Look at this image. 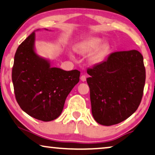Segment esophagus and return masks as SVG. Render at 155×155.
<instances>
[{
  "label": "esophagus",
  "instance_id": "esophagus-1",
  "mask_svg": "<svg viewBox=\"0 0 155 155\" xmlns=\"http://www.w3.org/2000/svg\"><path fill=\"white\" fill-rule=\"evenodd\" d=\"M80 79L83 82L85 81V80H86V77H85V75H81V77H80Z\"/></svg>",
  "mask_w": 155,
  "mask_h": 155
}]
</instances>
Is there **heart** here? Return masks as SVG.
I'll list each match as a JSON object with an SVG mask.
<instances>
[{
	"label": "heart",
	"instance_id": "heart-1",
	"mask_svg": "<svg viewBox=\"0 0 155 155\" xmlns=\"http://www.w3.org/2000/svg\"><path fill=\"white\" fill-rule=\"evenodd\" d=\"M101 40L97 38H88L78 43L76 47V51L82 55L90 54L89 61L92 63H97L102 61L109 51V45L107 43H102Z\"/></svg>",
	"mask_w": 155,
	"mask_h": 155
}]
</instances>
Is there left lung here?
Returning a JSON list of instances; mask_svg holds the SVG:
<instances>
[{"label":"left lung","instance_id":"1","mask_svg":"<svg viewBox=\"0 0 155 155\" xmlns=\"http://www.w3.org/2000/svg\"><path fill=\"white\" fill-rule=\"evenodd\" d=\"M92 114L99 124L110 126L131 116L139 107L145 82L143 57L137 50L112 53L88 68Z\"/></svg>","mask_w":155,"mask_h":155}]
</instances>
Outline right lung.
I'll return each instance as SVG.
<instances>
[{"label":"right lung","instance_id":"1","mask_svg":"<svg viewBox=\"0 0 155 155\" xmlns=\"http://www.w3.org/2000/svg\"><path fill=\"white\" fill-rule=\"evenodd\" d=\"M35 32L17 48L12 71L16 100L21 108L44 122L56 119L67 97L79 81L80 71L51 68L34 51Z\"/></svg>","mask_w":155,"mask_h":155}]
</instances>
